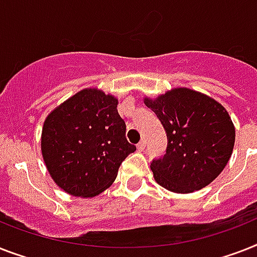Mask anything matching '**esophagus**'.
<instances>
[{
  "mask_svg": "<svg viewBox=\"0 0 257 257\" xmlns=\"http://www.w3.org/2000/svg\"><path fill=\"white\" fill-rule=\"evenodd\" d=\"M137 147H138L139 151H143V150H145V147H146V141H143V139H142V141L138 143V146H137Z\"/></svg>",
  "mask_w": 257,
  "mask_h": 257,
  "instance_id": "34e87169",
  "label": "esophagus"
}]
</instances>
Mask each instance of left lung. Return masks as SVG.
I'll return each mask as SVG.
<instances>
[{"mask_svg": "<svg viewBox=\"0 0 257 257\" xmlns=\"http://www.w3.org/2000/svg\"><path fill=\"white\" fill-rule=\"evenodd\" d=\"M161 120L166 154L151 162L154 178L166 190L188 194L210 184L228 163L235 127L220 103L190 89L145 99Z\"/></svg>", "mask_w": 257, "mask_h": 257, "instance_id": "left-lung-1", "label": "left lung"}]
</instances>
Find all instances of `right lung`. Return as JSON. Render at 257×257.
<instances>
[{
    "label": "right lung",
    "instance_id": "obj_1",
    "mask_svg": "<svg viewBox=\"0 0 257 257\" xmlns=\"http://www.w3.org/2000/svg\"><path fill=\"white\" fill-rule=\"evenodd\" d=\"M118 100L82 90L46 118L41 149L51 178L67 194L95 196L112 184L119 166L137 147L126 139Z\"/></svg>",
    "mask_w": 257,
    "mask_h": 257
}]
</instances>
